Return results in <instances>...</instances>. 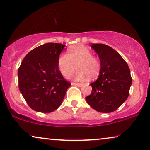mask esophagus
<instances>
[{"label":"esophagus","mask_w":150,"mask_h":150,"mask_svg":"<svg viewBox=\"0 0 150 150\" xmlns=\"http://www.w3.org/2000/svg\"><path fill=\"white\" fill-rule=\"evenodd\" d=\"M71 85L73 86H79V87H82V86H83V83H74V82H73V83H71Z\"/></svg>","instance_id":"34e87169"}]
</instances>
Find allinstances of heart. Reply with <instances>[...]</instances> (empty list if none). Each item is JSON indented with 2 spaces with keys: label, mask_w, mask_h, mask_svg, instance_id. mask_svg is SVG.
Instances as JSON below:
<instances>
[{
  "label": "heart",
  "mask_w": 150,
  "mask_h": 150,
  "mask_svg": "<svg viewBox=\"0 0 150 150\" xmlns=\"http://www.w3.org/2000/svg\"><path fill=\"white\" fill-rule=\"evenodd\" d=\"M59 70L64 77H69L75 73L74 78L78 81H83L88 77L94 79L98 77L100 71V63L98 58L93 56L89 48L83 45L71 47L69 54H62L58 60Z\"/></svg>",
  "instance_id": "obj_1"
}]
</instances>
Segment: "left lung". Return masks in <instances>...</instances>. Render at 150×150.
Returning a JSON list of instances; mask_svg holds the SVG:
<instances>
[{"label": "left lung", "mask_w": 150, "mask_h": 150, "mask_svg": "<svg viewBox=\"0 0 150 150\" xmlns=\"http://www.w3.org/2000/svg\"><path fill=\"white\" fill-rule=\"evenodd\" d=\"M92 48L98 54L100 71L92 83L91 94L86 100L91 107L102 113L116 110L127 99L132 77L127 63L112 47L100 43H92Z\"/></svg>", "instance_id": "8db88e82"}]
</instances>
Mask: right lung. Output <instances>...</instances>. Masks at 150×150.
<instances>
[{
  "label": "right lung",
  "mask_w": 150,
  "mask_h": 150,
  "mask_svg": "<svg viewBox=\"0 0 150 150\" xmlns=\"http://www.w3.org/2000/svg\"><path fill=\"white\" fill-rule=\"evenodd\" d=\"M64 46L56 43L40 45L24 57L19 67V89L33 110L41 113L55 111L71 86L63 77L58 65Z\"/></svg>",
  "instance_id": "1"
}]
</instances>
